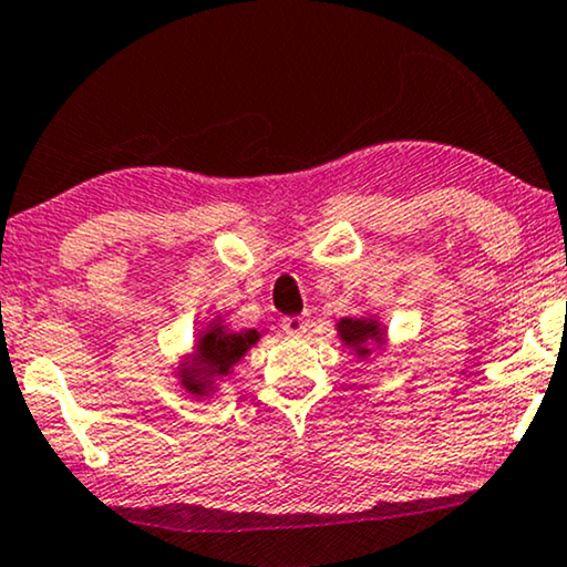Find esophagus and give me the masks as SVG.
Instances as JSON below:
<instances>
[{
	"mask_svg": "<svg viewBox=\"0 0 567 567\" xmlns=\"http://www.w3.org/2000/svg\"><path fill=\"white\" fill-rule=\"evenodd\" d=\"M308 327H311V319H308V317H288V319H282V329L290 337H303L308 332Z\"/></svg>",
	"mask_w": 567,
	"mask_h": 567,
	"instance_id": "obj_1",
	"label": "esophagus"
}]
</instances>
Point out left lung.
Here are the masks:
<instances>
[{
  "label": "left lung",
  "mask_w": 567,
  "mask_h": 567,
  "mask_svg": "<svg viewBox=\"0 0 567 567\" xmlns=\"http://www.w3.org/2000/svg\"><path fill=\"white\" fill-rule=\"evenodd\" d=\"M337 334H340L342 346L353 350L361 358L374 353V346L382 348L386 342V329L377 317H346L337 321Z\"/></svg>",
  "instance_id": "obj_1"
}]
</instances>
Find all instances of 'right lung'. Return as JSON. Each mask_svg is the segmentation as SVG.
<instances>
[{"instance_id": "obj_1", "label": "right lung", "mask_w": 567, "mask_h": 567, "mask_svg": "<svg viewBox=\"0 0 567 567\" xmlns=\"http://www.w3.org/2000/svg\"><path fill=\"white\" fill-rule=\"evenodd\" d=\"M259 340L261 332H256V329L233 332V329L225 327L221 317L212 319L206 329L198 332L193 355L177 367V379H181L185 392H190V395L212 398L219 390V379L233 374L240 358Z\"/></svg>"}]
</instances>
